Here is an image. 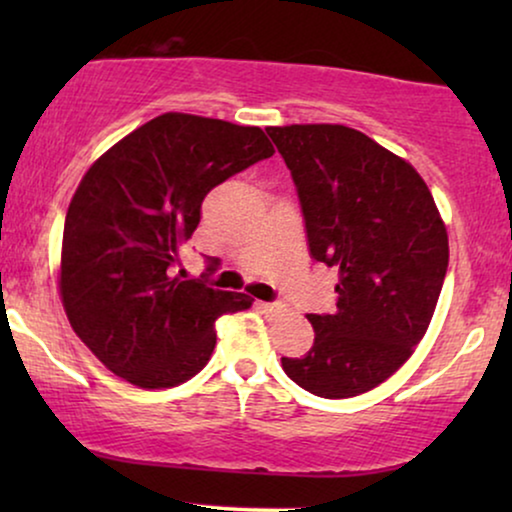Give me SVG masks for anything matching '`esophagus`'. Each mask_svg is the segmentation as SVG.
Returning <instances> with one entry per match:
<instances>
[{
	"mask_svg": "<svg viewBox=\"0 0 512 512\" xmlns=\"http://www.w3.org/2000/svg\"><path fill=\"white\" fill-rule=\"evenodd\" d=\"M256 307H258V310H261V312H265V314H279V312H284V305H282V303H261V300H258Z\"/></svg>",
	"mask_w": 512,
	"mask_h": 512,
	"instance_id": "esophagus-1",
	"label": "esophagus"
}]
</instances>
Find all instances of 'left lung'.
I'll return each instance as SVG.
<instances>
[{
  "label": "left lung",
  "mask_w": 512,
  "mask_h": 512,
  "mask_svg": "<svg viewBox=\"0 0 512 512\" xmlns=\"http://www.w3.org/2000/svg\"><path fill=\"white\" fill-rule=\"evenodd\" d=\"M296 184L314 261L338 268L333 314L284 373L321 398H352L396 373L424 338L450 247L415 167L347 125L265 128Z\"/></svg>",
  "instance_id": "1"
}]
</instances>
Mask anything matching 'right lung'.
Wrapping results in <instances>:
<instances>
[{"mask_svg": "<svg viewBox=\"0 0 512 512\" xmlns=\"http://www.w3.org/2000/svg\"><path fill=\"white\" fill-rule=\"evenodd\" d=\"M272 153L254 125L170 111L83 174L62 233L60 296L74 333L111 373L142 389L177 387L207 366L214 321L249 310L247 293L172 272L205 195Z\"/></svg>", "mask_w": 512, "mask_h": 512, "instance_id": "1", "label": "right lung"}]
</instances>
